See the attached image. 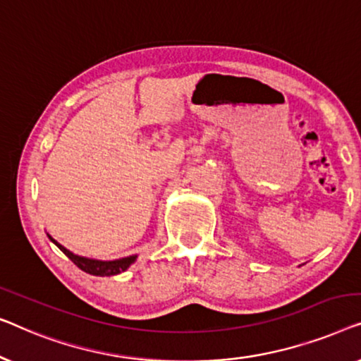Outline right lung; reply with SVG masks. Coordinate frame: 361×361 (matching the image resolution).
I'll list each match as a JSON object with an SVG mask.
<instances>
[{
	"label": "right lung",
	"instance_id": "1",
	"mask_svg": "<svg viewBox=\"0 0 361 361\" xmlns=\"http://www.w3.org/2000/svg\"><path fill=\"white\" fill-rule=\"evenodd\" d=\"M50 240H52L55 245H57L60 250H62L65 255H67L70 260H72L75 265H77L80 270H83L85 273H90L93 276H113V275H119L128 270V268L137 260V255H130V257H124L119 258V260H109V262H103V260H94V258H86V257H80L75 255L73 252H70L68 248H65L63 245L49 235Z\"/></svg>",
	"mask_w": 361,
	"mask_h": 361
}]
</instances>
